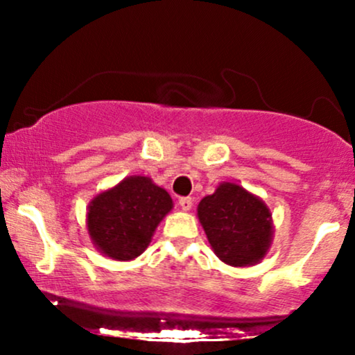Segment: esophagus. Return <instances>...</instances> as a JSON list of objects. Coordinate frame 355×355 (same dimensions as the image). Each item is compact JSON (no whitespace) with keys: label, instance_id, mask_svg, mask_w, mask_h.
I'll use <instances>...</instances> for the list:
<instances>
[{"label":"esophagus","instance_id":"34e87169","mask_svg":"<svg viewBox=\"0 0 355 355\" xmlns=\"http://www.w3.org/2000/svg\"><path fill=\"white\" fill-rule=\"evenodd\" d=\"M178 205H180L183 210H190L191 205H193V202H191L190 197H182L180 200H178Z\"/></svg>","mask_w":355,"mask_h":355}]
</instances>
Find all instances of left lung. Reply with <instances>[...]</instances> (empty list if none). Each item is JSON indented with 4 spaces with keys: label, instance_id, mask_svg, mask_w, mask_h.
Segmentation results:
<instances>
[{
    "label": "left lung",
    "instance_id": "8db88e82",
    "mask_svg": "<svg viewBox=\"0 0 355 355\" xmlns=\"http://www.w3.org/2000/svg\"><path fill=\"white\" fill-rule=\"evenodd\" d=\"M198 218L222 262L243 267L266 257L272 239L270 211L242 187L222 183L198 203Z\"/></svg>",
    "mask_w": 355,
    "mask_h": 355
}]
</instances>
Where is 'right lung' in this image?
Here are the masks:
<instances>
[{"mask_svg": "<svg viewBox=\"0 0 355 355\" xmlns=\"http://www.w3.org/2000/svg\"><path fill=\"white\" fill-rule=\"evenodd\" d=\"M172 198L148 177H130L96 195L88 207V234L101 254L132 260L144 254Z\"/></svg>", "mask_w": 355, "mask_h": 355, "instance_id": "right-lung-1", "label": "right lung"}]
</instances>
